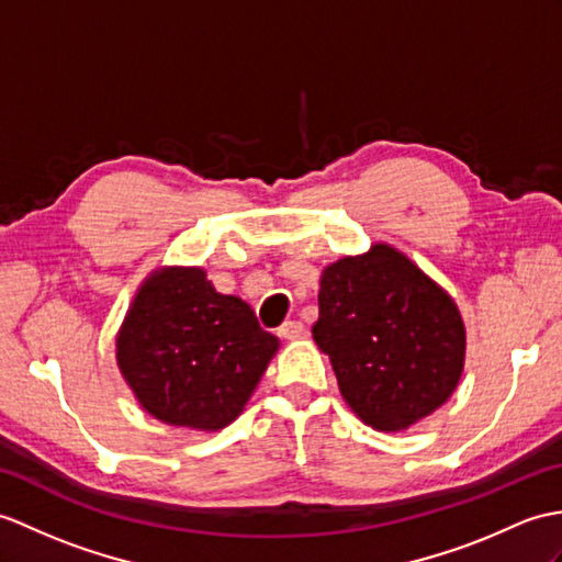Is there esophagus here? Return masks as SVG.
<instances>
[{
    "instance_id": "obj_1",
    "label": "esophagus",
    "mask_w": 562,
    "mask_h": 562,
    "mask_svg": "<svg viewBox=\"0 0 562 562\" xmlns=\"http://www.w3.org/2000/svg\"><path fill=\"white\" fill-rule=\"evenodd\" d=\"M280 337L284 340H296V337L304 335V323L302 321H284L278 330Z\"/></svg>"
}]
</instances>
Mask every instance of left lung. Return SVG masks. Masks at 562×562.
Returning <instances> with one entry per match:
<instances>
[{
  "label": "left lung",
  "instance_id": "8db88e82",
  "mask_svg": "<svg viewBox=\"0 0 562 562\" xmlns=\"http://www.w3.org/2000/svg\"><path fill=\"white\" fill-rule=\"evenodd\" d=\"M313 340L359 419L409 428L460 383L464 323L452 299L387 244L323 270Z\"/></svg>",
  "mask_w": 562,
  "mask_h": 562
}]
</instances>
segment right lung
<instances>
[{"label": "right lung", "mask_w": 562, "mask_h": 562, "mask_svg": "<svg viewBox=\"0 0 562 562\" xmlns=\"http://www.w3.org/2000/svg\"><path fill=\"white\" fill-rule=\"evenodd\" d=\"M278 347L251 306L215 292L201 268H169L136 294L116 363L155 419L217 430L241 414Z\"/></svg>", "instance_id": "right-lung-1"}]
</instances>
